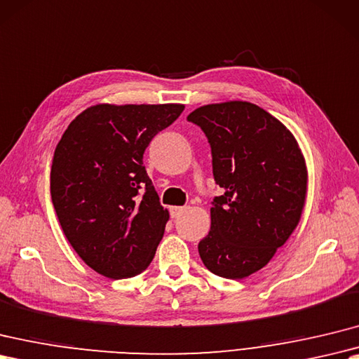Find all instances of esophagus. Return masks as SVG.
Returning <instances> with one entry per match:
<instances>
[{
  "mask_svg": "<svg viewBox=\"0 0 359 359\" xmlns=\"http://www.w3.org/2000/svg\"><path fill=\"white\" fill-rule=\"evenodd\" d=\"M170 212H171L172 219H177V217H180L183 212H185V206H172Z\"/></svg>",
  "mask_w": 359,
  "mask_h": 359,
  "instance_id": "obj_1",
  "label": "esophagus"
}]
</instances>
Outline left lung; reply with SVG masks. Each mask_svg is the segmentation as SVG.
Masks as SVG:
<instances>
[{"label":"left lung","instance_id":"8db88e82","mask_svg":"<svg viewBox=\"0 0 359 359\" xmlns=\"http://www.w3.org/2000/svg\"><path fill=\"white\" fill-rule=\"evenodd\" d=\"M211 145V231L198 254L212 273L240 280L260 271L302 217L306 162L285 125L255 104L231 101L197 108L188 118Z\"/></svg>","mask_w":359,"mask_h":359}]
</instances>
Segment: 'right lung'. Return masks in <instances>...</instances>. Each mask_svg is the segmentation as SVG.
I'll return each mask as SVG.
<instances>
[{"label":"right lung","instance_id":"1","mask_svg":"<svg viewBox=\"0 0 359 359\" xmlns=\"http://www.w3.org/2000/svg\"><path fill=\"white\" fill-rule=\"evenodd\" d=\"M183 108L99 104L76 116L56 145L50 194L57 220L74 251L104 277H135L153 260L170 214L144 153Z\"/></svg>","mask_w":359,"mask_h":359}]
</instances>
